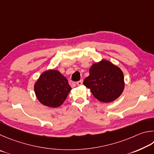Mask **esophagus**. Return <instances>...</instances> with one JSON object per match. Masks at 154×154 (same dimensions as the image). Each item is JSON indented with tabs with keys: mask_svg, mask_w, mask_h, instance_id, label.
I'll return each instance as SVG.
<instances>
[{
	"mask_svg": "<svg viewBox=\"0 0 154 154\" xmlns=\"http://www.w3.org/2000/svg\"><path fill=\"white\" fill-rule=\"evenodd\" d=\"M82 82H83V80H79V81L77 82V85L79 86H80L82 85Z\"/></svg>",
	"mask_w": 154,
	"mask_h": 154,
	"instance_id": "obj_1",
	"label": "esophagus"
}]
</instances>
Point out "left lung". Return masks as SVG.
<instances>
[{
  "label": "left lung",
  "instance_id": "left-lung-1",
  "mask_svg": "<svg viewBox=\"0 0 154 154\" xmlns=\"http://www.w3.org/2000/svg\"><path fill=\"white\" fill-rule=\"evenodd\" d=\"M89 75L83 84L90 88L93 96L103 103L116 100L125 88L124 74L120 67L106 59L92 65Z\"/></svg>",
  "mask_w": 154,
  "mask_h": 154
}]
</instances>
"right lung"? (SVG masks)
<instances>
[{
  "label": "right lung",
  "mask_w": 154,
  "mask_h": 154,
  "mask_svg": "<svg viewBox=\"0 0 154 154\" xmlns=\"http://www.w3.org/2000/svg\"><path fill=\"white\" fill-rule=\"evenodd\" d=\"M71 89L66 78L54 69L42 73L34 85L37 99L44 106L51 107L60 106Z\"/></svg>",
  "instance_id": "add662e5"
}]
</instances>
